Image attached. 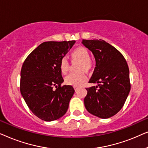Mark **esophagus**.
<instances>
[{"mask_svg":"<svg viewBox=\"0 0 148 148\" xmlns=\"http://www.w3.org/2000/svg\"><path fill=\"white\" fill-rule=\"evenodd\" d=\"M73 88H74V89H75V91H77V90H78L79 87H77V86H74V87H73Z\"/></svg>","mask_w":148,"mask_h":148,"instance_id":"esophagus-1","label":"esophagus"}]
</instances>
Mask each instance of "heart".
I'll list each match as a JSON object with an SVG mask.
<instances>
[{"instance_id":"b5f03b06","label":"heart","mask_w":148,"mask_h":148,"mask_svg":"<svg viewBox=\"0 0 148 148\" xmlns=\"http://www.w3.org/2000/svg\"><path fill=\"white\" fill-rule=\"evenodd\" d=\"M71 55L73 58H77L82 60L79 70H88L92 66V60L90 58L89 52L84 47L76 48L72 52ZM60 69L62 73L65 74L69 71V61L66 56L62 57L60 60ZM88 79L87 75L84 71L78 73H71L66 77L64 80L66 84L73 86H79L86 82Z\"/></svg>"}]
</instances>
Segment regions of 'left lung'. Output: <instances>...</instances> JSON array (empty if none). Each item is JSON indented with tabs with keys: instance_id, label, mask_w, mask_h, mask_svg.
I'll return each mask as SVG.
<instances>
[{
	"instance_id": "obj_1",
	"label": "left lung",
	"mask_w": 148,
	"mask_h": 148,
	"mask_svg": "<svg viewBox=\"0 0 148 148\" xmlns=\"http://www.w3.org/2000/svg\"><path fill=\"white\" fill-rule=\"evenodd\" d=\"M82 43L96 60L89 82L98 84L86 88L85 107L94 116L108 119L123 108L130 92L128 65L122 54L104 40H83Z\"/></svg>"
}]
</instances>
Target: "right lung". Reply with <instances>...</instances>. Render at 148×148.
Listing matches in <instances>:
<instances>
[{"instance_id": "right-lung-1", "label": "right lung", "mask_w": 148, "mask_h": 148, "mask_svg": "<svg viewBox=\"0 0 148 148\" xmlns=\"http://www.w3.org/2000/svg\"><path fill=\"white\" fill-rule=\"evenodd\" d=\"M75 43V40L43 42L23 62L21 94L30 110L42 120H57L67 111L75 90L71 86H61L64 79L59 64Z\"/></svg>"}]
</instances>
